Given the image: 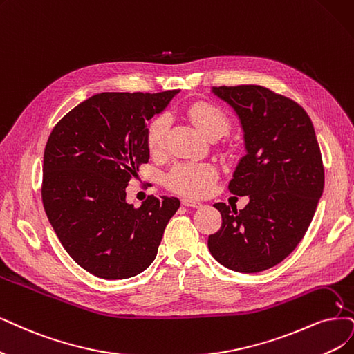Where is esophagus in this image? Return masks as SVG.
I'll return each mask as SVG.
<instances>
[{
  "instance_id": "esophagus-1",
  "label": "esophagus",
  "mask_w": 354,
  "mask_h": 354,
  "mask_svg": "<svg viewBox=\"0 0 354 354\" xmlns=\"http://www.w3.org/2000/svg\"><path fill=\"white\" fill-rule=\"evenodd\" d=\"M182 205L185 207H192V208H200L201 203L200 201H195V200H189V198H182Z\"/></svg>"
}]
</instances>
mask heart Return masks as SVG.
Listing matches in <instances>:
<instances>
[{"label":"heart","instance_id":"1","mask_svg":"<svg viewBox=\"0 0 354 354\" xmlns=\"http://www.w3.org/2000/svg\"><path fill=\"white\" fill-rule=\"evenodd\" d=\"M185 116L205 137H221L227 133L229 120L218 108L205 102L191 103L185 109ZM167 120L157 115L146 129V144L151 154H160L165 147ZM217 167L208 162H187L176 165L166 176V185L170 191L200 198L212 191L217 179Z\"/></svg>","mask_w":354,"mask_h":354}]
</instances>
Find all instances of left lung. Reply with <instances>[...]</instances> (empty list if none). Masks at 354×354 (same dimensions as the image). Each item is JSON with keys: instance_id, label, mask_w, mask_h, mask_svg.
<instances>
[{"instance_id": "obj_1", "label": "left lung", "mask_w": 354, "mask_h": 354, "mask_svg": "<svg viewBox=\"0 0 354 354\" xmlns=\"http://www.w3.org/2000/svg\"><path fill=\"white\" fill-rule=\"evenodd\" d=\"M238 115L246 154L229 189L248 195L243 210L217 203L221 227L208 250L221 266L259 272L277 266L305 236L324 191V165L305 109L263 86L213 87Z\"/></svg>"}]
</instances>
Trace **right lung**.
<instances>
[{
  "mask_svg": "<svg viewBox=\"0 0 354 354\" xmlns=\"http://www.w3.org/2000/svg\"><path fill=\"white\" fill-rule=\"evenodd\" d=\"M179 90L99 93L52 129L44 153L42 201L49 223L75 263L106 280L134 277L153 263L180 205L153 195L127 203L129 179L147 163L146 129Z\"/></svg>",
  "mask_w": 354,
  "mask_h": 354,
  "instance_id": "obj_1",
  "label": "right lung"
}]
</instances>
